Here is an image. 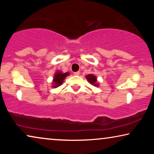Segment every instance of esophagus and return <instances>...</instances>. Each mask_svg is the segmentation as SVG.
Wrapping results in <instances>:
<instances>
[{"instance_id": "34e87169", "label": "esophagus", "mask_w": 154, "mask_h": 154, "mask_svg": "<svg viewBox=\"0 0 154 154\" xmlns=\"http://www.w3.org/2000/svg\"><path fill=\"white\" fill-rule=\"evenodd\" d=\"M73 74L75 75H80V71H76V72L73 73Z\"/></svg>"}]
</instances>
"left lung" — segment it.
Listing matches in <instances>:
<instances>
[{
    "label": "left lung",
    "instance_id": "1",
    "mask_svg": "<svg viewBox=\"0 0 154 154\" xmlns=\"http://www.w3.org/2000/svg\"><path fill=\"white\" fill-rule=\"evenodd\" d=\"M86 79L90 84L94 86H99V84L97 83V77L92 74H88L86 75Z\"/></svg>",
    "mask_w": 154,
    "mask_h": 154
}]
</instances>
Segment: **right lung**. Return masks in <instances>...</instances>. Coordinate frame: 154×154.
Returning <instances> with one entry per match:
<instances>
[{
    "label": "right lung",
    "mask_w": 154,
    "mask_h": 154,
    "mask_svg": "<svg viewBox=\"0 0 154 154\" xmlns=\"http://www.w3.org/2000/svg\"><path fill=\"white\" fill-rule=\"evenodd\" d=\"M69 75V72L66 73H62L60 71H57L55 73V74L54 75L53 79V83H52V88H57L59 86L61 85L63 83V81H64V79L67 75Z\"/></svg>",
    "instance_id": "obj_1"
}]
</instances>
